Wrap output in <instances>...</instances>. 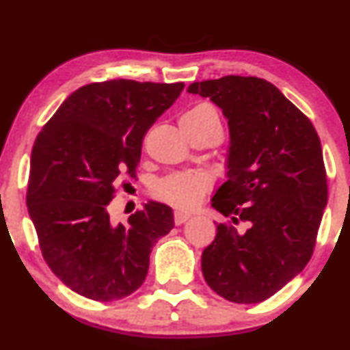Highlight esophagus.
I'll return each instance as SVG.
<instances>
[{"mask_svg":"<svg viewBox=\"0 0 350 350\" xmlns=\"http://www.w3.org/2000/svg\"><path fill=\"white\" fill-rule=\"evenodd\" d=\"M187 219H191V214H189V212H180V211H176V212H174V222H176V226H180V224L186 222Z\"/></svg>","mask_w":350,"mask_h":350,"instance_id":"1","label":"esophagus"}]
</instances>
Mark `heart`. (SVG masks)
<instances>
[{
	"label": "heart",
	"instance_id": "1",
	"mask_svg": "<svg viewBox=\"0 0 350 350\" xmlns=\"http://www.w3.org/2000/svg\"><path fill=\"white\" fill-rule=\"evenodd\" d=\"M180 120H212L219 123L217 111L208 105H196L187 110ZM211 180L199 172H178L159 180L154 186V196L176 208H192L207 192Z\"/></svg>",
	"mask_w": 350,
	"mask_h": 350
}]
</instances>
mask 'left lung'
I'll return each mask as SVG.
<instances>
[{
    "label": "left lung",
    "instance_id": "left-lung-1",
    "mask_svg": "<svg viewBox=\"0 0 350 350\" xmlns=\"http://www.w3.org/2000/svg\"><path fill=\"white\" fill-rule=\"evenodd\" d=\"M228 123L227 180L212 207L247 222L219 224L202 252V275L232 303H260L303 271L327 204V179L314 126L273 83L227 75L194 82Z\"/></svg>",
    "mask_w": 350,
    "mask_h": 350
}]
</instances>
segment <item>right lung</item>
<instances>
[{
	"instance_id": "right-lung-1",
	"label": "right lung",
	"mask_w": 350,
	"mask_h": 350,
	"mask_svg": "<svg viewBox=\"0 0 350 350\" xmlns=\"http://www.w3.org/2000/svg\"><path fill=\"white\" fill-rule=\"evenodd\" d=\"M184 83L107 80L80 87L44 124L31 152L27 211L42 256L72 291L115 301L138 290L152 245L174 227L172 208L150 200L113 224L115 184L135 170L151 124Z\"/></svg>"
}]
</instances>
